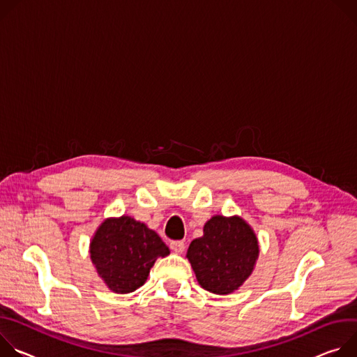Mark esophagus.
I'll use <instances>...</instances> for the list:
<instances>
[{
  "instance_id": "obj_1",
  "label": "esophagus",
  "mask_w": 357,
  "mask_h": 357,
  "mask_svg": "<svg viewBox=\"0 0 357 357\" xmlns=\"http://www.w3.org/2000/svg\"><path fill=\"white\" fill-rule=\"evenodd\" d=\"M170 248H172V251L176 252V254H183L184 250H185V245H184L183 241H172V243H170Z\"/></svg>"
}]
</instances>
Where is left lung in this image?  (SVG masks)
Returning <instances> with one entry per match:
<instances>
[{"label": "left lung", "instance_id": "left-lung-1", "mask_svg": "<svg viewBox=\"0 0 357 357\" xmlns=\"http://www.w3.org/2000/svg\"><path fill=\"white\" fill-rule=\"evenodd\" d=\"M203 236L191 241L187 259L197 282L215 295H229L250 278L259 257L258 236L240 215H213Z\"/></svg>", "mask_w": 357, "mask_h": 357}]
</instances>
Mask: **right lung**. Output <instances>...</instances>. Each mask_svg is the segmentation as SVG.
I'll return each mask as SVG.
<instances>
[{
  "instance_id": "right-lung-1",
  "label": "right lung",
  "mask_w": 357,
  "mask_h": 357,
  "mask_svg": "<svg viewBox=\"0 0 357 357\" xmlns=\"http://www.w3.org/2000/svg\"><path fill=\"white\" fill-rule=\"evenodd\" d=\"M89 254L105 285L123 295L140 288L155 259L170 250L146 224L122 215L103 220L92 235Z\"/></svg>"
}]
</instances>
